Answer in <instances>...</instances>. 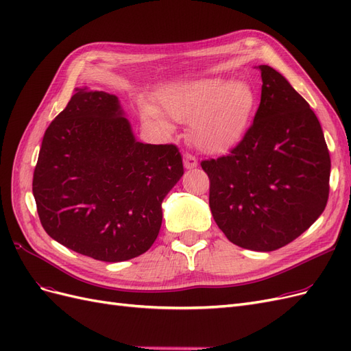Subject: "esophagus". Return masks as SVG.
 Returning <instances> with one entry per match:
<instances>
[{
    "label": "esophagus",
    "mask_w": 351,
    "mask_h": 351,
    "mask_svg": "<svg viewBox=\"0 0 351 351\" xmlns=\"http://www.w3.org/2000/svg\"><path fill=\"white\" fill-rule=\"evenodd\" d=\"M197 165V159H196V156L193 155V154H190V152H187L186 155H184V167L186 168H195Z\"/></svg>",
    "instance_id": "obj_1"
}]
</instances>
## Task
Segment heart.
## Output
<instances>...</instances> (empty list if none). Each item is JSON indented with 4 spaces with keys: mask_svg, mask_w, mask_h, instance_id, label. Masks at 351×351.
<instances>
[{
    "mask_svg": "<svg viewBox=\"0 0 351 351\" xmlns=\"http://www.w3.org/2000/svg\"><path fill=\"white\" fill-rule=\"evenodd\" d=\"M162 108L180 121H192L193 142L206 151H219L236 143L244 133L256 104V95L246 82L226 84L218 79L174 84L159 93ZM143 114L162 121L151 105Z\"/></svg>",
    "mask_w": 351,
    "mask_h": 351,
    "instance_id": "obj_1",
    "label": "heart"
}]
</instances>
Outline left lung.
<instances>
[{
	"instance_id": "obj_1",
	"label": "left lung",
	"mask_w": 351,
	"mask_h": 351,
	"mask_svg": "<svg viewBox=\"0 0 351 351\" xmlns=\"http://www.w3.org/2000/svg\"><path fill=\"white\" fill-rule=\"evenodd\" d=\"M261 104L230 154L204 159L209 206L227 239L272 252L291 243L324 212L331 158L315 112L284 76L259 66Z\"/></svg>"
}]
</instances>
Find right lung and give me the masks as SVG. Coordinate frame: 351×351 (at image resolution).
<instances>
[{
    "label": "right lung",
    "instance_id": "obj_1",
    "mask_svg": "<svg viewBox=\"0 0 351 351\" xmlns=\"http://www.w3.org/2000/svg\"><path fill=\"white\" fill-rule=\"evenodd\" d=\"M121 114L114 95L74 89L44 134L32 183L48 236L104 262L152 246L162 200L184 173L176 145L136 142Z\"/></svg>",
    "mask_w": 351,
    "mask_h": 351
}]
</instances>
